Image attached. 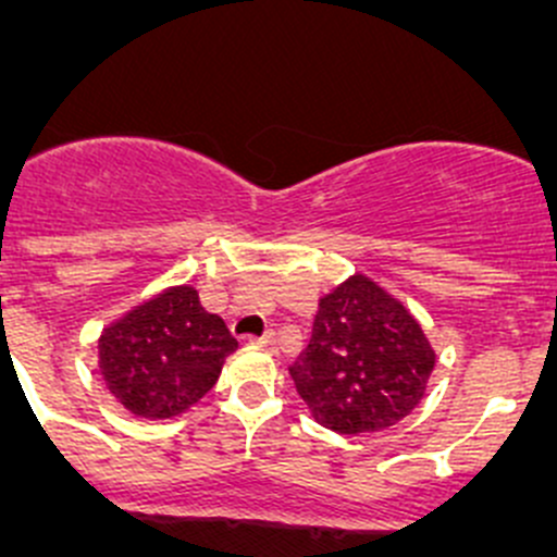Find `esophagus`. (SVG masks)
<instances>
[{"mask_svg": "<svg viewBox=\"0 0 557 557\" xmlns=\"http://www.w3.org/2000/svg\"><path fill=\"white\" fill-rule=\"evenodd\" d=\"M255 344L262 346V349H268V351H276L278 349V335L271 330V333H265L262 338H255Z\"/></svg>", "mask_w": 557, "mask_h": 557, "instance_id": "esophagus-1", "label": "esophagus"}]
</instances>
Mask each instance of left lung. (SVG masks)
<instances>
[{"label":"left lung","mask_w":557,"mask_h":557,"mask_svg":"<svg viewBox=\"0 0 557 557\" xmlns=\"http://www.w3.org/2000/svg\"><path fill=\"white\" fill-rule=\"evenodd\" d=\"M433 362L414 317L371 278L351 276L319 300L311 341L289 376L319 425L357 436L404 420Z\"/></svg>","instance_id":"obj_1"}]
</instances>
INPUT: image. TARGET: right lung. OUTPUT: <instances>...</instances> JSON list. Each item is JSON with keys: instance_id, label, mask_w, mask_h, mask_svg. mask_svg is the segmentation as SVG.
<instances>
[{"instance_id": "1", "label": "right lung", "mask_w": 557, "mask_h": 557, "mask_svg": "<svg viewBox=\"0 0 557 557\" xmlns=\"http://www.w3.org/2000/svg\"><path fill=\"white\" fill-rule=\"evenodd\" d=\"M235 349L224 319L208 313L191 286H175L104 330L99 368L126 411L164 420L197 404Z\"/></svg>"}]
</instances>
